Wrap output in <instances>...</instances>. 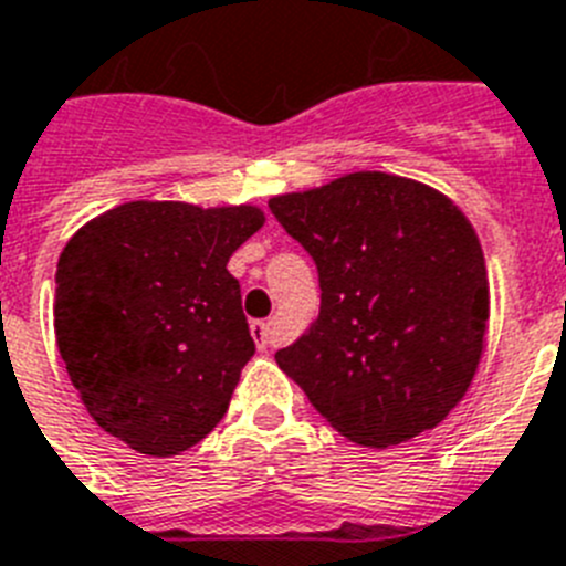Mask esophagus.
<instances>
[{
	"instance_id": "1",
	"label": "esophagus",
	"mask_w": 566,
	"mask_h": 566,
	"mask_svg": "<svg viewBox=\"0 0 566 566\" xmlns=\"http://www.w3.org/2000/svg\"><path fill=\"white\" fill-rule=\"evenodd\" d=\"M251 337H254V343H258V349L265 352L269 349V343H272V323L265 321H251Z\"/></svg>"
}]
</instances>
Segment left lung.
Masks as SVG:
<instances>
[{"label":"left lung","mask_w":566,"mask_h":566,"mask_svg":"<svg viewBox=\"0 0 566 566\" xmlns=\"http://www.w3.org/2000/svg\"><path fill=\"white\" fill-rule=\"evenodd\" d=\"M269 209L315 258L321 315L274 355L343 438L386 449L434 429L484 357L490 277L475 229L427 182L343 174Z\"/></svg>","instance_id":"8db88e82"}]
</instances>
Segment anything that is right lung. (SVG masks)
Returning <instances> with one entry per match:
<instances>
[{
    "mask_svg": "<svg viewBox=\"0 0 566 566\" xmlns=\"http://www.w3.org/2000/svg\"><path fill=\"white\" fill-rule=\"evenodd\" d=\"M260 206L132 200L82 226L56 265L53 332L108 434L148 458L202 441L254 355L229 258Z\"/></svg>",
    "mask_w": 566,
    "mask_h": 566,
    "instance_id": "obj_1",
    "label": "right lung"
}]
</instances>
